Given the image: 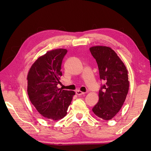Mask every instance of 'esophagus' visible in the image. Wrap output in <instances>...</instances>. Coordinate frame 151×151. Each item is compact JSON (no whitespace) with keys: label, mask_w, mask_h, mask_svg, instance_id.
Segmentation results:
<instances>
[{"label":"esophagus","mask_w":151,"mask_h":151,"mask_svg":"<svg viewBox=\"0 0 151 151\" xmlns=\"http://www.w3.org/2000/svg\"><path fill=\"white\" fill-rule=\"evenodd\" d=\"M85 94V93H84V92H82L81 91H76V94H77V95H82V94Z\"/></svg>","instance_id":"esophagus-1"}]
</instances>
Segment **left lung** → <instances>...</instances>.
<instances>
[{"label": "left lung", "mask_w": 151, "mask_h": 151, "mask_svg": "<svg viewBox=\"0 0 151 151\" xmlns=\"http://www.w3.org/2000/svg\"><path fill=\"white\" fill-rule=\"evenodd\" d=\"M89 49L98 65L100 78L105 82L93 111L99 118L109 121L116 116L127 98L129 89L128 70L111 47L94 46Z\"/></svg>", "instance_id": "8db88e82"}]
</instances>
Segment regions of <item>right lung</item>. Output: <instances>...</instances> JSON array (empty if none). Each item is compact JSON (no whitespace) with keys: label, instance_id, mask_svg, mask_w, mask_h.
<instances>
[{"label":"right lung","instance_id":"add662e5","mask_svg":"<svg viewBox=\"0 0 151 151\" xmlns=\"http://www.w3.org/2000/svg\"><path fill=\"white\" fill-rule=\"evenodd\" d=\"M67 50L48 51L35 60L27 75L29 100L42 116L53 121L63 119L75 93L57 87L62 76L61 65Z\"/></svg>","mask_w":151,"mask_h":151}]
</instances>
